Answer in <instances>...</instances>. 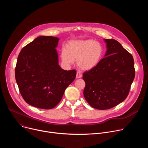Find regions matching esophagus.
<instances>
[{"mask_svg": "<svg viewBox=\"0 0 148 148\" xmlns=\"http://www.w3.org/2000/svg\"><path fill=\"white\" fill-rule=\"evenodd\" d=\"M82 77V74L81 73L79 72H77V74H76V78H80Z\"/></svg>", "mask_w": 148, "mask_h": 148, "instance_id": "34e87169", "label": "esophagus"}]
</instances>
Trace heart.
Listing matches in <instances>:
<instances>
[{
    "label": "heart",
    "mask_w": 148,
    "mask_h": 148,
    "mask_svg": "<svg viewBox=\"0 0 148 148\" xmlns=\"http://www.w3.org/2000/svg\"><path fill=\"white\" fill-rule=\"evenodd\" d=\"M103 55L102 46L93 40H73L69 41L66 49L61 52V58L64 64L70 66L77 60L79 69L89 71L95 68Z\"/></svg>",
    "instance_id": "b5f03b06"
}]
</instances>
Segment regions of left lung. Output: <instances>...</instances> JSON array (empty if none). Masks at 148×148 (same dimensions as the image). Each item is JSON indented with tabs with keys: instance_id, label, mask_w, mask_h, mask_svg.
<instances>
[{
	"instance_id": "8db88e82",
	"label": "left lung",
	"mask_w": 148,
	"mask_h": 148,
	"mask_svg": "<svg viewBox=\"0 0 148 148\" xmlns=\"http://www.w3.org/2000/svg\"><path fill=\"white\" fill-rule=\"evenodd\" d=\"M103 40L107 49L105 57L82 77L84 98L92 108L101 110L113 108L126 99L135 73L132 56L118 41Z\"/></svg>"
}]
</instances>
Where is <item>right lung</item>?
<instances>
[{"mask_svg": "<svg viewBox=\"0 0 148 148\" xmlns=\"http://www.w3.org/2000/svg\"><path fill=\"white\" fill-rule=\"evenodd\" d=\"M59 38L39 36L18 54L15 78L25 101L33 107L49 110L60 102L76 71L64 70L58 64L56 49Z\"/></svg>", "mask_w": 148, "mask_h": 148, "instance_id": "1", "label": "right lung"}]
</instances>
